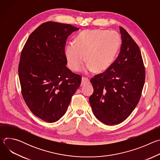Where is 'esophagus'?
Wrapping results in <instances>:
<instances>
[{
  "instance_id": "1",
  "label": "esophagus",
  "mask_w": 160,
  "mask_h": 160,
  "mask_svg": "<svg viewBox=\"0 0 160 160\" xmlns=\"http://www.w3.org/2000/svg\"><path fill=\"white\" fill-rule=\"evenodd\" d=\"M90 82V80L88 78H85V77H82V82H81V86H83L84 85H85L86 83H88Z\"/></svg>"
}]
</instances>
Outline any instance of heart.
Returning a JSON list of instances; mask_svg holds the SVG:
<instances>
[{
	"mask_svg": "<svg viewBox=\"0 0 160 160\" xmlns=\"http://www.w3.org/2000/svg\"><path fill=\"white\" fill-rule=\"evenodd\" d=\"M121 44L119 34L101 29L86 30L75 38V44H68L65 50L68 65L74 72L82 68L86 56L88 70L104 72L111 66Z\"/></svg>",
	"mask_w": 160,
	"mask_h": 160,
	"instance_id": "1",
	"label": "heart"
}]
</instances>
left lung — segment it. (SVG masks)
Instances as JSON below:
<instances>
[{
    "instance_id": "8db88e82",
    "label": "left lung",
    "mask_w": 160,
    "mask_h": 160,
    "mask_svg": "<svg viewBox=\"0 0 160 160\" xmlns=\"http://www.w3.org/2000/svg\"><path fill=\"white\" fill-rule=\"evenodd\" d=\"M120 31L122 43L117 58L104 72L90 79L92 110L108 125L119 124L130 116L140 100L146 78L139 46L123 27Z\"/></svg>"
}]
</instances>
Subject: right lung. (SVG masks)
Listing matches in <instances>:
<instances>
[{
	"label": "right lung",
	"instance_id": "right-lung-1",
	"mask_svg": "<svg viewBox=\"0 0 160 160\" xmlns=\"http://www.w3.org/2000/svg\"><path fill=\"white\" fill-rule=\"evenodd\" d=\"M79 28L48 21L29 36L18 67L21 93L34 115L49 123L65 114L82 77L66 66V39Z\"/></svg>",
	"mask_w": 160,
	"mask_h": 160
}]
</instances>
